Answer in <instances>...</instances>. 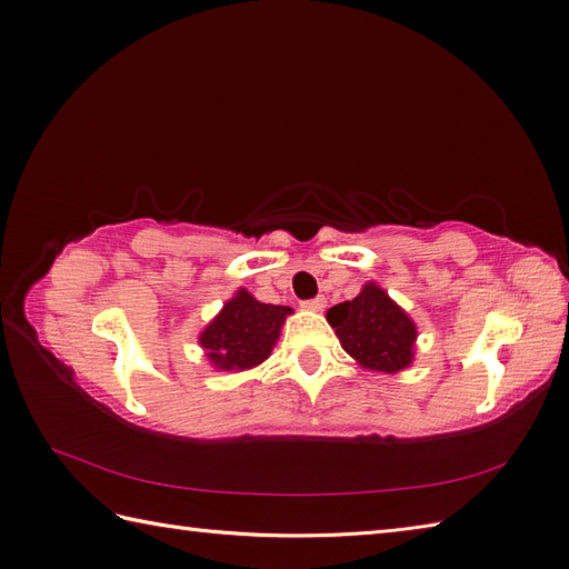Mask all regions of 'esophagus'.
<instances>
[{"label":"esophagus","mask_w":569,"mask_h":569,"mask_svg":"<svg viewBox=\"0 0 569 569\" xmlns=\"http://www.w3.org/2000/svg\"><path fill=\"white\" fill-rule=\"evenodd\" d=\"M325 297H316V299H308V301H301V306L306 308V311H322L325 308Z\"/></svg>","instance_id":"34e87169"}]
</instances>
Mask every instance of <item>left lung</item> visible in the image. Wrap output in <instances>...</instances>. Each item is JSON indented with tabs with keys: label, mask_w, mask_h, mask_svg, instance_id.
I'll return each instance as SVG.
<instances>
[{
	"label": "left lung",
	"mask_w": 569,
	"mask_h": 569,
	"mask_svg": "<svg viewBox=\"0 0 569 569\" xmlns=\"http://www.w3.org/2000/svg\"><path fill=\"white\" fill-rule=\"evenodd\" d=\"M327 322L335 327L343 351L358 366L377 372H399L412 363L416 322L387 291L368 282L351 301L332 306Z\"/></svg>",
	"instance_id": "1"
}]
</instances>
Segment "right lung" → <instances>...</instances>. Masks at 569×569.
<instances>
[{
	"instance_id": "1",
	"label": "right lung",
	"mask_w": 569,
	"mask_h": 569,
	"mask_svg": "<svg viewBox=\"0 0 569 569\" xmlns=\"http://www.w3.org/2000/svg\"><path fill=\"white\" fill-rule=\"evenodd\" d=\"M289 313V306L261 303L247 289H239L199 335V343L213 368L249 370L270 356Z\"/></svg>"
}]
</instances>
